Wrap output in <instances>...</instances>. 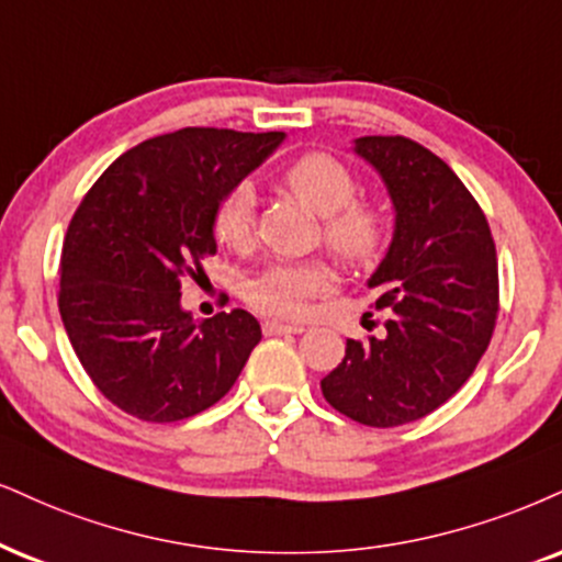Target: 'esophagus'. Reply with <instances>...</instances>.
Returning <instances> with one entry per match:
<instances>
[{
    "instance_id": "esophagus-1",
    "label": "esophagus",
    "mask_w": 562,
    "mask_h": 562,
    "mask_svg": "<svg viewBox=\"0 0 562 562\" xmlns=\"http://www.w3.org/2000/svg\"><path fill=\"white\" fill-rule=\"evenodd\" d=\"M304 325L300 323H281V321H266L262 323V334L266 336H286V334H302Z\"/></svg>"
}]
</instances>
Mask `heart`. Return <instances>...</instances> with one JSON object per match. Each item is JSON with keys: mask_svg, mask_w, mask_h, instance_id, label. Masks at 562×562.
<instances>
[{"mask_svg": "<svg viewBox=\"0 0 562 562\" xmlns=\"http://www.w3.org/2000/svg\"><path fill=\"white\" fill-rule=\"evenodd\" d=\"M283 187L323 216V237L344 260L364 266L385 245V221L378 207L357 203V179L341 161L307 154L283 171ZM255 195L247 184L234 187L213 211V237L226 247H245L252 237ZM336 273L328 262H273L247 281L245 296L260 313L296 317L313 296L328 294Z\"/></svg>", "mask_w": 562, "mask_h": 562, "instance_id": "heart-1", "label": "heart"}]
</instances>
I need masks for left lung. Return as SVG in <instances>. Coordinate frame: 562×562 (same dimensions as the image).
<instances>
[{
  "mask_svg": "<svg viewBox=\"0 0 562 562\" xmlns=\"http://www.w3.org/2000/svg\"><path fill=\"white\" fill-rule=\"evenodd\" d=\"M393 203V239L367 286L393 307L385 336L346 338L321 380L336 412L367 427L427 417L472 378L497 317V258L487 218L453 169L425 145L357 137Z\"/></svg>",
  "mask_w": 562,
  "mask_h": 562,
  "instance_id": "8db88e82",
  "label": "left lung"
}]
</instances>
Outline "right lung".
Returning <instances> with one entry per match:
<instances>
[{
  "instance_id": "add662e5",
  "label": "right lung",
  "mask_w": 562,
  "mask_h": 562,
  "mask_svg": "<svg viewBox=\"0 0 562 562\" xmlns=\"http://www.w3.org/2000/svg\"><path fill=\"white\" fill-rule=\"evenodd\" d=\"M283 133L184 127L122 154L82 198L61 247L59 315L95 387L143 422L205 412L262 330L247 310L195 321L182 279L216 252L213 211Z\"/></svg>"
}]
</instances>
